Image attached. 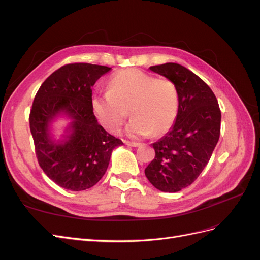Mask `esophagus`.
I'll use <instances>...</instances> for the list:
<instances>
[{
  "label": "esophagus",
  "instance_id": "esophagus-1",
  "mask_svg": "<svg viewBox=\"0 0 260 260\" xmlns=\"http://www.w3.org/2000/svg\"><path fill=\"white\" fill-rule=\"evenodd\" d=\"M124 144L128 145V146H132V147H138V146L141 145L138 142H129V141H124Z\"/></svg>",
  "mask_w": 260,
  "mask_h": 260
}]
</instances>
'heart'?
<instances>
[{
  "instance_id": "heart-1",
  "label": "heart",
  "mask_w": 260,
  "mask_h": 260,
  "mask_svg": "<svg viewBox=\"0 0 260 260\" xmlns=\"http://www.w3.org/2000/svg\"><path fill=\"white\" fill-rule=\"evenodd\" d=\"M179 92L166 78H157L137 68L121 70L108 82V90L92 98L91 106L100 124L116 135L130 114L127 132L133 138L159 136L175 124Z\"/></svg>"
}]
</instances>
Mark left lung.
<instances>
[{
  "label": "left lung",
  "instance_id": "obj_1",
  "mask_svg": "<svg viewBox=\"0 0 260 260\" xmlns=\"http://www.w3.org/2000/svg\"><path fill=\"white\" fill-rule=\"evenodd\" d=\"M149 69L176 84L180 104L175 124L152 144L155 158L145 176L157 190L174 193L191 185L206 167L219 140L221 112L214 92L191 70L176 62Z\"/></svg>",
  "mask_w": 260,
  "mask_h": 260
}]
</instances>
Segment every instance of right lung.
<instances>
[{"mask_svg":"<svg viewBox=\"0 0 260 260\" xmlns=\"http://www.w3.org/2000/svg\"><path fill=\"white\" fill-rule=\"evenodd\" d=\"M112 68L76 62L60 67L37 92L30 131L40 167L51 180L69 191L95 185L107 170L113 149L121 140L99 124L92 111V86ZM58 117L70 120L59 139L52 133Z\"/></svg>","mask_w":260,"mask_h":260,"instance_id":"1","label":"right lung"}]
</instances>
